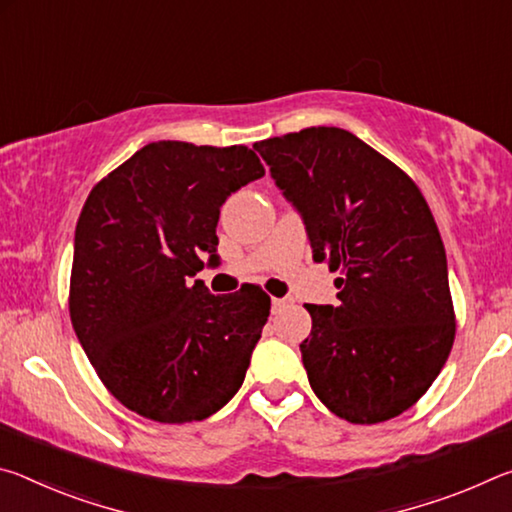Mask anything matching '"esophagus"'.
I'll use <instances>...</instances> for the list:
<instances>
[{
  "instance_id": "esophagus-1",
  "label": "esophagus",
  "mask_w": 512,
  "mask_h": 512,
  "mask_svg": "<svg viewBox=\"0 0 512 512\" xmlns=\"http://www.w3.org/2000/svg\"><path fill=\"white\" fill-rule=\"evenodd\" d=\"M291 305V298H273L271 307H273V314H280L282 309H287Z\"/></svg>"
}]
</instances>
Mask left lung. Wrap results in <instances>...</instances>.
<instances>
[{"label":"left lung","instance_id":"obj_1","mask_svg":"<svg viewBox=\"0 0 512 512\" xmlns=\"http://www.w3.org/2000/svg\"><path fill=\"white\" fill-rule=\"evenodd\" d=\"M305 221L339 305H305L309 384L329 411L377 424L420 400L452 352L456 316L438 225L418 185L343 128L253 144Z\"/></svg>","mask_w":512,"mask_h":512}]
</instances>
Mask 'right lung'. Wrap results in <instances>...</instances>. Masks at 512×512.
Wrapping results in <instances>:
<instances>
[{
	"instance_id": "1",
	"label": "right lung",
	"mask_w": 512,
	"mask_h": 512,
	"mask_svg": "<svg viewBox=\"0 0 512 512\" xmlns=\"http://www.w3.org/2000/svg\"><path fill=\"white\" fill-rule=\"evenodd\" d=\"M264 176L248 146L151 142L92 187L74 235L69 318L103 386L142 418L205 420L244 384L271 298L212 296L192 277L216 259L232 192Z\"/></svg>"
}]
</instances>
